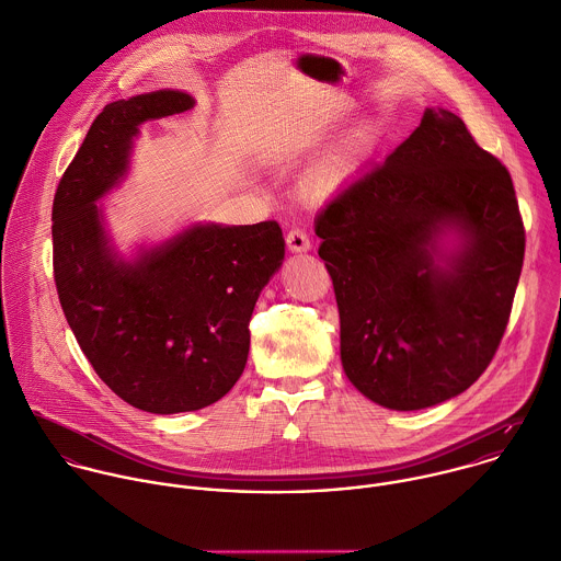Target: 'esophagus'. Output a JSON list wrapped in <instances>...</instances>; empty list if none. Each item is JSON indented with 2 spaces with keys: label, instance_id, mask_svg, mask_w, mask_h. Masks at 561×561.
<instances>
[{
  "label": "esophagus",
  "instance_id": "esophagus-1",
  "mask_svg": "<svg viewBox=\"0 0 561 561\" xmlns=\"http://www.w3.org/2000/svg\"><path fill=\"white\" fill-rule=\"evenodd\" d=\"M285 241L291 252H309L311 250V239H309L307 230H302V228H291L287 232Z\"/></svg>",
  "mask_w": 561,
  "mask_h": 561
}]
</instances>
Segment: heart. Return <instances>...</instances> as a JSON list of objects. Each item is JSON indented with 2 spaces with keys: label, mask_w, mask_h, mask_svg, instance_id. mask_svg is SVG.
Masks as SVG:
<instances>
[{
  "label": "heart",
  "mask_w": 561,
  "mask_h": 561,
  "mask_svg": "<svg viewBox=\"0 0 561 561\" xmlns=\"http://www.w3.org/2000/svg\"><path fill=\"white\" fill-rule=\"evenodd\" d=\"M344 171H346V164H344V160H337V162H333L327 171H322L320 173V178H318V186L320 188H327V186H333L342 175H344Z\"/></svg>",
  "instance_id": "heart-1"
}]
</instances>
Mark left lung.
<instances>
[{"instance_id": "left-lung-1", "label": "left lung", "mask_w": 561, "mask_h": 561, "mask_svg": "<svg viewBox=\"0 0 561 561\" xmlns=\"http://www.w3.org/2000/svg\"><path fill=\"white\" fill-rule=\"evenodd\" d=\"M466 239L448 270L435 237ZM340 311L351 383L390 410L467 390L504 335L524 261V224L506 167L447 110L342 188L316 219Z\"/></svg>"}]
</instances>
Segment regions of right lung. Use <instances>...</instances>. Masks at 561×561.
Here are the masks:
<instances>
[{
    "label": "right lung",
    "mask_w": 561,
    "mask_h": 561,
    "mask_svg": "<svg viewBox=\"0 0 561 561\" xmlns=\"http://www.w3.org/2000/svg\"><path fill=\"white\" fill-rule=\"evenodd\" d=\"M193 105L173 90L110 103L53 204L55 283L68 324L96 375L153 414L206 408L237 383L254 305L285 256L276 221L191 226L134 263L107 248L96 199L125 175L138 125Z\"/></svg>",
    "instance_id": "add662e5"
}]
</instances>
